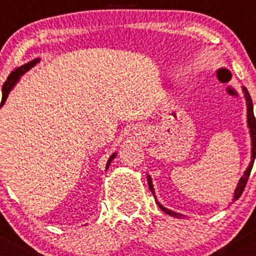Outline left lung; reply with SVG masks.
I'll list each match as a JSON object with an SVG mask.
<instances>
[{
    "label": "left lung",
    "instance_id": "1",
    "mask_svg": "<svg viewBox=\"0 0 256 256\" xmlns=\"http://www.w3.org/2000/svg\"><path fill=\"white\" fill-rule=\"evenodd\" d=\"M242 92H244L245 100H246V108H248V115H246L248 116V120L246 121H248V128H249L250 138H252V161H250L249 167H248L246 171L244 172L242 177L239 180L238 186H236V190H234L233 200H238L240 196H242V193L244 192V188H245V186H246L248 180H249L250 172H252V164H254V160H255V157H256V120H255V116H254V109H252V98H250V94H249V92H248L246 88L242 86ZM147 183H148L150 190H151L152 194L154 196V184H152V180H151V177H150V176H147ZM154 198H156V197H154ZM157 204H158V207L161 208L162 210L164 212V213L170 214V216H174V218H183V216H182V214L176 213V212L171 210V209L164 208V206L160 204L158 202H157Z\"/></svg>",
    "mask_w": 256,
    "mask_h": 256
}]
</instances>
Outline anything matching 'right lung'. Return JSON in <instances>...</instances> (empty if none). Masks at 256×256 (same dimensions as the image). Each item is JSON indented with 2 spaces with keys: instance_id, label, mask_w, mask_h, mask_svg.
I'll list each match as a JSON object with an SVG mask.
<instances>
[{
  "instance_id": "obj_1",
  "label": "right lung",
  "mask_w": 256,
  "mask_h": 256,
  "mask_svg": "<svg viewBox=\"0 0 256 256\" xmlns=\"http://www.w3.org/2000/svg\"><path fill=\"white\" fill-rule=\"evenodd\" d=\"M38 62H40V58L34 59V60H32V62H28L27 64H24V66H20V68H17V69H14V70L12 72L11 74H10V76H8V78H7L6 82H4V86H2V100H1L0 108L4 104V102H6L7 96H8V94H10V92H11L12 88H14V85H16V82H18V80H20V76H22L23 74L26 73V72L30 70V68H33V66H34L36 64L38 63ZM115 156H116V154H112V156H110L109 161H108V164H106V170L109 168L110 164H112V160L115 158Z\"/></svg>"
}]
</instances>
